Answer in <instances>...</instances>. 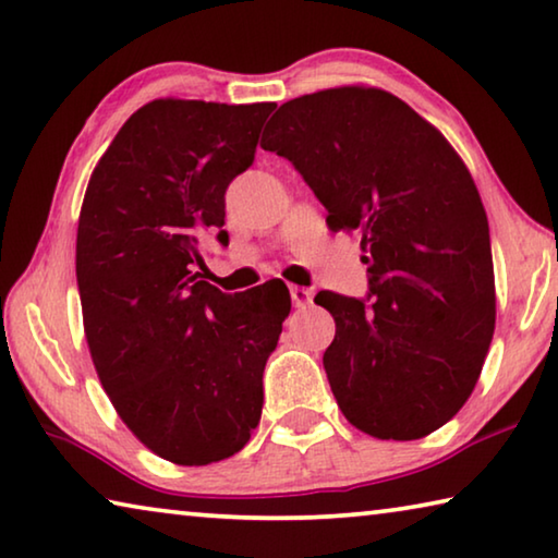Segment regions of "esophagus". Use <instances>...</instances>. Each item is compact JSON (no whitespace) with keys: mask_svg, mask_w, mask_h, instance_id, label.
I'll return each instance as SVG.
<instances>
[{"mask_svg":"<svg viewBox=\"0 0 558 558\" xmlns=\"http://www.w3.org/2000/svg\"><path fill=\"white\" fill-rule=\"evenodd\" d=\"M290 298H293L295 307H307L313 303V290H307L303 286H293L290 288Z\"/></svg>","mask_w":558,"mask_h":558,"instance_id":"obj_1","label":"esophagus"}]
</instances>
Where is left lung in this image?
I'll use <instances>...</instances> for the list:
<instances>
[{
	"label": "left lung",
	"mask_w": 558,
	"mask_h": 558,
	"mask_svg": "<svg viewBox=\"0 0 558 558\" xmlns=\"http://www.w3.org/2000/svg\"><path fill=\"white\" fill-rule=\"evenodd\" d=\"M260 146L295 166L330 231L362 235L367 300L320 290L323 365L350 424L420 439L470 400L494 335L489 223L462 158L417 111L369 86L282 104Z\"/></svg>",
	"instance_id": "1"
}]
</instances>
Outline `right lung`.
Returning a JSON list of instances; mask_svg holds the SVG:
<instances>
[{
	"instance_id": "obj_1",
	"label": "right lung",
	"mask_w": 558,
	"mask_h": 558,
	"mask_svg": "<svg viewBox=\"0 0 558 558\" xmlns=\"http://www.w3.org/2000/svg\"><path fill=\"white\" fill-rule=\"evenodd\" d=\"M272 109L141 106L84 196L76 282L88 352L123 424L173 464L233 457L260 422L263 369L290 313L286 282L228 295L198 268L206 233L228 245L226 189L253 163Z\"/></svg>"
}]
</instances>
